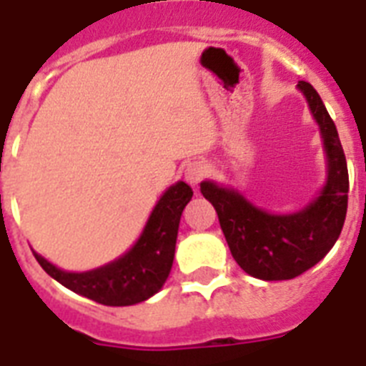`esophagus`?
I'll return each instance as SVG.
<instances>
[{"label":"esophagus","mask_w":366,"mask_h":366,"mask_svg":"<svg viewBox=\"0 0 366 366\" xmlns=\"http://www.w3.org/2000/svg\"><path fill=\"white\" fill-rule=\"evenodd\" d=\"M207 176H209V167L202 161H194L185 170V181L190 187H198Z\"/></svg>","instance_id":"34e87169"}]
</instances>
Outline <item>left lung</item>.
<instances>
[{"instance_id":"1","label":"left lung","mask_w":366,"mask_h":366,"mask_svg":"<svg viewBox=\"0 0 366 366\" xmlns=\"http://www.w3.org/2000/svg\"><path fill=\"white\" fill-rule=\"evenodd\" d=\"M308 100L322 135L328 177L321 194L293 214H271L238 190L203 181L202 194L218 212L231 254L247 274L262 280H290L326 257L341 234L348 207L347 157L337 128L312 84H297Z\"/></svg>"}]
</instances>
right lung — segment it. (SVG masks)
I'll list each match as a JSON object with an SVG mask.
<instances>
[{"label": "right lung", "instance_id": "right-lung-1", "mask_svg": "<svg viewBox=\"0 0 366 366\" xmlns=\"http://www.w3.org/2000/svg\"><path fill=\"white\" fill-rule=\"evenodd\" d=\"M192 189L177 181L154 207L143 232L128 253L106 266L84 273L58 269L38 253L44 271L71 292L104 306H132L159 292L172 269L181 212L192 199Z\"/></svg>", "mask_w": 366, "mask_h": 366}]
</instances>
